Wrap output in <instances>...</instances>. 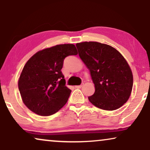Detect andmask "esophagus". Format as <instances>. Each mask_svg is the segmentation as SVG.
<instances>
[{"label":"esophagus","instance_id":"esophagus-1","mask_svg":"<svg viewBox=\"0 0 150 150\" xmlns=\"http://www.w3.org/2000/svg\"><path fill=\"white\" fill-rule=\"evenodd\" d=\"M83 83H81V85H79V86H75V88H81L83 86Z\"/></svg>","mask_w":150,"mask_h":150}]
</instances>
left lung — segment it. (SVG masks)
Here are the masks:
<instances>
[{"label":"left lung","instance_id":"left-lung-1","mask_svg":"<svg viewBox=\"0 0 150 150\" xmlns=\"http://www.w3.org/2000/svg\"><path fill=\"white\" fill-rule=\"evenodd\" d=\"M79 57L90 70L95 92L88 97L92 104L115 110L128 100L133 75L123 55L111 46L97 42L76 44Z\"/></svg>","mask_w":150,"mask_h":150}]
</instances>
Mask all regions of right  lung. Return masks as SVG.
I'll list each match as a JSON object with an SVG mask.
<instances>
[{
    "mask_svg": "<svg viewBox=\"0 0 150 150\" xmlns=\"http://www.w3.org/2000/svg\"><path fill=\"white\" fill-rule=\"evenodd\" d=\"M77 51L73 44L59 45L37 52L24 67L18 81L23 103L33 112L50 116L67 103L71 91L61 71L64 60Z\"/></svg>",
    "mask_w": 150,
    "mask_h": 150,
    "instance_id": "right-lung-1",
    "label": "right lung"
}]
</instances>
